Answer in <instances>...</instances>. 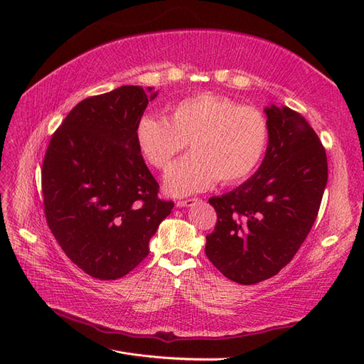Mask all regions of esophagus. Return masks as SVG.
Returning a JSON list of instances; mask_svg holds the SVG:
<instances>
[{
	"instance_id": "1",
	"label": "esophagus",
	"mask_w": 364,
	"mask_h": 364,
	"mask_svg": "<svg viewBox=\"0 0 364 364\" xmlns=\"http://www.w3.org/2000/svg\"><path fill=\"white\" fill-rule=\"evenodd\" d=\"M197 200H199V199H186V200H178V202H176V206H178V208H186V206H191V205H194Z\"/></svg>"
}]
</instances>
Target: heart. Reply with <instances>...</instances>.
Segmentation results:
<instances>
[{
  "instance_id": "heart-1",
  "label": "heart",
  "mask_w": 364,
  "mask_h": 364,
  "mask_svg": "<svg viewBox=\"0 0 364 364\" xmlns=\"http://www.w3.org/2000/svg\"><path fill=\"white\" fill-rule=\"evenodd\" d=\"M136 146L153 168H167L190 142L191 156L173 164L164 176L170 196L200 193L220 181L238 183L255 171L269 141L259 109L229 97L202 92L170 106L168 119L144 115L136 124Z\"/></svg>"
}]
</instances>
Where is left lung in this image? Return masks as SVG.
Returning a JSON list of instances; mask_svg holds the SVG:
<instances>
[{"label":"left lung","mask_w":364,"mask_h":364,"mask_svg":"<svg viewBox=\"0 0 364 364\" xmlns=\"http://www.w3.org/2000/svg\"><path fill=\"white\" fill-rule=\"evenodd\" d=\"M259 168L235 190L209 199L217 213L205 253L226 278L257 284L291 261L314 225L328 181L326 153L306 119L274 105Z\"/></svg>","instance_id":"8db88e82"}]
</instances>
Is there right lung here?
Masks as SVG:
<instances>
[{"label": "right lung", "instance_id": "1", "mask_svg": "<svg viewBox=\"0 0 364 364\" xmlns=\"http://www.w3.org/2000/svg\"><path fill=\"white\" fill-rule=\"evenodd\" d=\"M155 87L121 86L85 98L54 132L42 165L48 228L90 277L123 278L174 206L158 197L135 130Z\"/></svg>", "mask_w": 364, "mask_h": 364}]
</instances>
